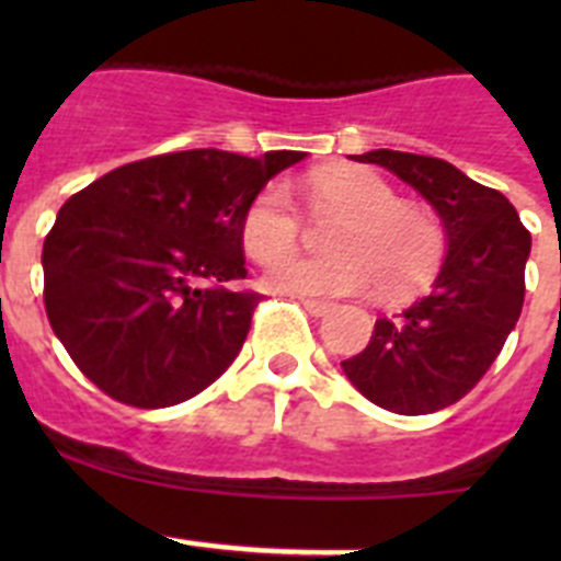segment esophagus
I'll use <instances>...</instances> for the list:
<instances>
[{
	"instance_id": "34e87169",
	"label": "esophagus",
	"mask_w": 561,
	"mask_h": 561,
	"mask_svg": "<svg viewBox=\"0 0 561 561\" xmlns=\"http://www.w3.org/2000/svg\"><path fill=\"white\" fill-rule=\"evenodd\" d=\"M300 304H304V309L314 317H323L325 311L331 309L329 300H314V297H300Z\"/></svg>"
}]
</instances>
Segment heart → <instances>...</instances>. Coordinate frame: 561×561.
<instances>
[{"mask_svg": "<svg viewBox=\"0 0 561 561\" xmlns=\"http://www.w3.org/2000/svg\"><path fill=\"white\" fill-rule=\"evenodd\" d=\"M317 213L340 221L325 232V255H284L304 219L284 185H266L241 216V244L266 270V286L289 295H356L379 289L396 297L430 280L444 252V232L430 213L401 205L399 193L368 168H323L306 180Z\"/></svg>", "mask_w": 561, "mask_h": 561, "instance_id": "b5f03b06", "label": "heart"}]
</instances>
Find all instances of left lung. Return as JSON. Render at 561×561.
Returning <instances> with one entry per match:
<instances>
[{"instance_id":"obj_1","label":"left lung","mask_w":561,"mask_h":561,"mask_svg":"<svg viewBox=\"0 0 561 561\" xmlns=\"http://www.w3.org/2000/svg\"><path fill=\"white\" fill-rule=\"evenodd\" d=\"M438 210L449 252L433 289L381 317L368 348L342 362L365 399L401 415H427L463 399L492 368L525 300L531 232L503 193L435 157L368 151Z\"/></svg>"}]
</instances>
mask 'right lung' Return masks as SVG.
<instances>
[{
    "label": "right lung",
    "mask_w": 561,
    "mask_h": 561,
    "mask_svg": "<svg viewBox=\"0 0 561 561\" xmlns=\"http://www.w3.org/2000/svg\"><path fill=\"white\" fill-rule=\"evenodd\" d=\"M304 151L196 148L128 162L64 202L44 238L47 320L92 385L128 408L193 399L238 356L261 295L241 216Z\"/></svg>",
    "instance_id": "add662e5"
}]
</instances>
